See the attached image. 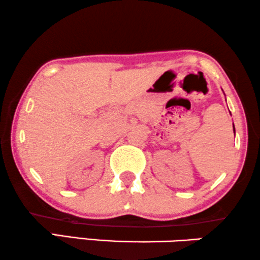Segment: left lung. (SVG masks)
I'll use <instances>...</instances> for the list:
<instances>
[{
	"mask_svg": "<svg viewBox=\"0 0 260 260\" xmlns=\"http://www.w3.org/2000/svg\"><path fill=\"white\" fill-rule=\"evenodd\" d=\"M233 129H235V127H233Z\"/></svg>",
	"mask_w": 260,
	"mask_h": 260,
	"instance_id": "8db88e82",
	"label": "left lung"
}]
</instances>
